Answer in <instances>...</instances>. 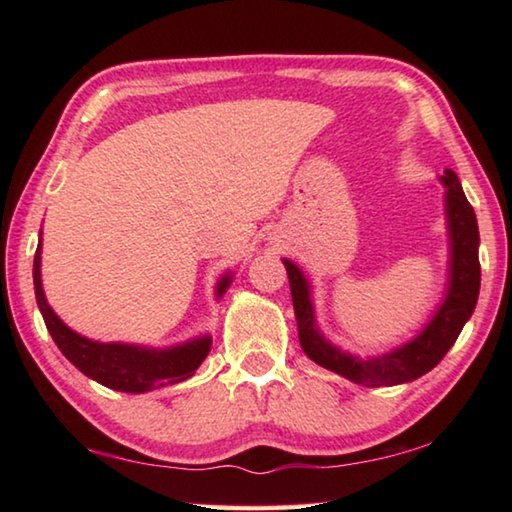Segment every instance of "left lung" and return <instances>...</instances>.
I'll return each mask as SVG.
<instances>
[{
	"label": "left lung",
	"instance_id": "left-lung-1",
	"mask_svg": "<svg viewBox=\"0 0 512 512\" xmlns=\"http://www.w3.org/2000/svg\"><path fill=\"white\" fill-rule=\"evenodd\" d=\"M445 185V212L449 230V287L443 305L427 323V327L415 336L413 341L404 343L381 357L359 359L348 352H341L332 343L323 339L316 327L314 305H311V289L307 277L300 268L284 259L289 275L293 311L298 320L300 345L311 361L318 366L336 372L345 379L361 386H395L406 384L422 377L424 372L436 368L449 348L456 343L463 325L470 320L472 311L479 300L481 287V264H479V225L476 214L467 201L452 169H445L440 176Z\"/></svg>",
	"mask_w": 512,
	"mask_h": 512
}]
</instances>
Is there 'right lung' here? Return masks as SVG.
I'll use <instances>...</instances> for the list:
<instances>
[{"mask_svg":"<svg viewBox=\"0 0 512 512\" xmlns=\"http://www.w3.org/2000/svg\"><path fill=\"white\" fill-rule=\"evenodd\" d=\"M40 248L42 244H38L36 257H33V287H36L40 314L45 318V325L51 339L56 341L58 350L83 375L112 388V391L146 393L153 391V388L178 384V381L189 379L194 375V370L205 361L207 352L212 348L210 336H201V339L176 345V348L151 350L126 343H99L76 334L47 305L40 280ZM230 280L232 275L221 277L219 287H216V296H223V291L230 287Z\"/></svg>","mask_w":512,"mask_h":512,"instance_id":"right-lung-1","label":"right lung"}]
</instances>
